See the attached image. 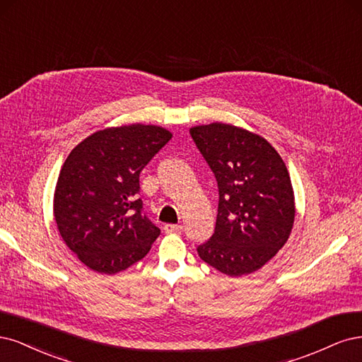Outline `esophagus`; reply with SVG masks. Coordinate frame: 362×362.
Here are the masks:
<instances>
[{"instance_id": "obj_1", "label": "esophagus", "mask_w": 362, "mask_h": 362, "mask_svg": "<svg viewBox=\"0 0 362 362\" xmlns=\"http://www.w3.org/2000/svg\"><path fill=\"white\" fill-rule=\"evenodd\" d=\"M164 230H165L167 233H182L183 227H182L180 224H165Z\"/></svg>"}]
</instances>
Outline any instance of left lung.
I'll use <instances>...</instances> for the list:
<instances>
[{
  "label": "left lung",
  "mask_w": 362,
  "mask_h": 362,
  "mask_svg": "<svg viewBox=\"0 0 362 362\" xmlns=\"http://www.w3.org/2000/svg\"><path fill=\"white\" fill-rule=\"evenodd\" d=\"M215 174V233L198 245L200 259L230 276L260 269L284 247L295 221V195L278 151L257 134L226 123L191 127Z\"/></svg>",
  "instance_id": "obj_1"
}]
</instances>
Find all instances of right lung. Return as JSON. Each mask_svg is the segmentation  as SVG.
Masks as SVG:
<instances>
[{"mask_svg": "<svg viewBox=\"0 0 362 362\" xmlns=\"http://www.w3.org/2000/svg\"><path fill=\"white\" fill-rule=\"evenodd\" d=\"M171 136L153 124L108 127L87 136L64 160L54 194L55 223L90 269L124 271L160 235L143 214L139 173Z\"/></svg>", "mask_w": 362, "mask_h": 362, "instance_id": "right-lung-1", "label": "right lung"}]
</instances>
